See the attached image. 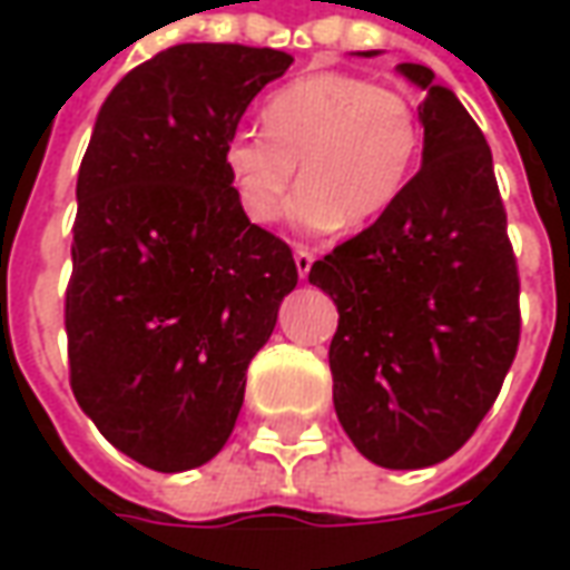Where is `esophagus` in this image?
Segmentation results:
<instances>
[{
    "mask_svg": "<svg viewBox=\"0 0 570 570\" xmlns=\"http://www.w3.org/2000/svg\"><path fill=\"white\" fill-rule=\"evenodd\" d=\"M293 259H296V268H298V277L305 281L311 272V265H314V249L308 247H296V253H293Z\"/></svg>",
    "mask_w": 570,
    "mask_h": 570,
    "instance_id": "34e87169",
    "label": "esophagus"
}]
</instances>
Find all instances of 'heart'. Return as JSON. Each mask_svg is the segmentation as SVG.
<instances>
[{
	"mask_svg": "<svg viewBox=\"0 0 570 570\" xmlns=\"http://www.w3.org/2000/svg\"><path fill=\"white\" fill-rule=\"evenodd\" d=\"M262 130L237 128L223 164L240 210L274 223L293 188L302 228L354 232L403 195L421 151V118L403 88L323 69L286 81L262 104Z\"/></svg>",
	"mask_w": 570,
	"mask_h": 570,
	"instance_id": "heart-1",
	"label": "heart"
}]
</instances>
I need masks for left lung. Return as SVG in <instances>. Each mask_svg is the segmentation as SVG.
Wrapping results in <instances>:
<instances>
[{
    "instance_id": "left-lung-1",
    "label": "left lung",
    "mask_w": 570,
    "mask_h": 570,
    "mask_svg": "<svg viewBox=\"0 0 570 570\" xmlns=\"http://www.w3.org/2000/svg\"><path fill=\"white\" fill-rule=\"evenodd\" d=\"M396 69L428 91L424 164L308 281L338 308L330 370L342 428L372 464L419 470L452 458L494 406L522 314L489 142L433 69Z\"/></svg>"
}]
</instances>
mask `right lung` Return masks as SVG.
I'll use <instances>...</instances> for the list:
<instances>
[{
  "label": "right lung",
  "instance_id": "add662e5",
  "mask_svg": "<svg viewBox=\"0 0 570 570\" xmlns=\"http://www.w3.org/2000/svg\"><path fill=\"white\" fill-rule=\"evenodd\" d=\"M289 63L249 45L158 51L106 97L81 158L69 384L106 440L158 473L219 454L298 284L293 249L249 223L223 164L249 100Z\"/></svg>",
  "mask_w": 570,
  "mask_h": 570
}]
</instances>
